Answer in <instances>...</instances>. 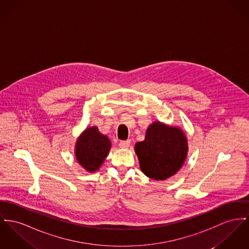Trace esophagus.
I'll list each match as a JSON object with an SVG mask.
<instances>
[{"mask_svg": "<svg viewBox=\"0 0 249 249\" xmlns=\"http://www.w3.org/2000/svg\"><path fill=\"white\" fill-rule=\"evenodd\" d=\"M119 146L121 148H128L130 146V141L127 140V141H121L120 143H119Z\"/></svg>", "mask_w": 249, "mask_h": 249, "instance_id": "esophagus-1", "label": "esophagus"}]
</instances>
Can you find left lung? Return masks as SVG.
I'll list each match as a JSON object with an SVG mask.
<instances>
[{"label":"left lung","instance_id":"obj_1","mask_svg":"<svg viewBox=\"0 0 249 249\" xmlns=\"http://www.w3.org/2000/svg\"><path fill=\"white\" fill-rule=\"evenodd\" d=\"M135 152L146 177L165 180L182 167L187 158L188 141L180 128L155 122L147 128L144 141L136 143Z\"/></svg>","mask_w":249,"mask_h":249}]
</instances>
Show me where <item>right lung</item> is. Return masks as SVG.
<instances>
[{"mask_svg":"<svg viewBox=\"0 0 249 249\" xmlns=\"http://www.w3.org/2000/svg\"><path fill=\"white\" fill-rule=\"evenodd\" d=\"M111 147L109 139L101 134L96 126L87 128L76 141L75 157L88 172H95L103 164Z\"/></svg>","mask_w":249,"mask_h":249,"instance_id":"1","label":"right lung"}]
</instances>
